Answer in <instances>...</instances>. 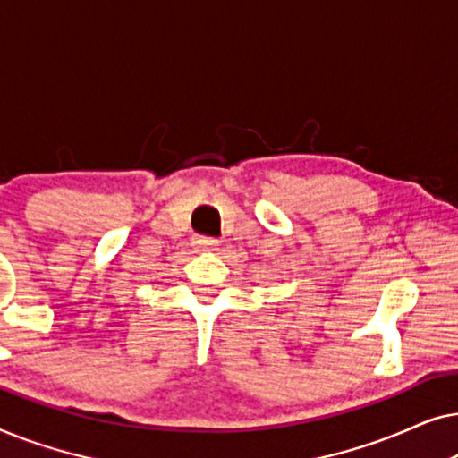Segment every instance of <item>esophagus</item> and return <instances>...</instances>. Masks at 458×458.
Returning a JSON list of instances; mask_svg holds the SVG:
<instances>
[{
	"instance_id": "1",
	"label": "esophagus",
	"mask_w": 458,
	"mask_h": 458,
	"mask_svg": "<svg viewBox=\"0 0 458 458\" xmlns=\"http://www.w3.org/2000/svg\"><path fill=\"white\" fill-rule=\"evenodd\" d=\"M193 246L198 250H215L218 246V242L212 240V237H196V240H193Z\"/></svg>"
}]
</instances>
